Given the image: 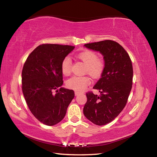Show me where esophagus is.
Listing matches in <instances>:
<instances>
[{
    "mask_svg": "<svg viewBox=\"0 0 157 157\" xmlns=\"http://www.w3.org/2000/svg\"><path fill=\"white\" fill-rule=\"evenodd\" d=\"M81 93H80L79 91H75V95L77 96V95H78L79 94H80Z\"/></svg>",
    "mask_w": 157,
    "mask_h": 157,
    "instance_id": "34e87169",
    "label": "esophagus"
}]
</instances>
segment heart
Here are the masks:
<instances>
[{
  "label": "heart",
  "mask_w": 157,
  "mask_h": 157,
  "mask_svg": "<svg viewBox=\"0 0 157 157\" xmlns=\"http://www.w3.org/2000/svg\"><path fill=\"white\" fill-rule=\"evenodd\" d=\"M78 58L86 65L85 72L92 78H97L101 76L104 69V63L98 58V56L91 50H85L78 54ZM71 62L69 57L64 58L61 63L63 75H69L71 73ZM91 83V79L87 76H73L68 79L66 86L70 89L82 91Z\"/></svg>",
  "instance_id": "obj_1"
}]
</instances>
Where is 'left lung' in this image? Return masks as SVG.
<instances>
[{
	"label": "left lung",
	"instance_id": "1",
	"mask_svg": "<svg viewBox=\"0 0 157 157\" xmlns=\"http://www.w3.org/2000/svg\"><path fill=\"white\" fill-rule=\"evenodd\" d=\"M84 46L103 56L104 69L93 87L100 95L92 92L86 94L83 114L95 124L104 125L117 117L126 105L132 88V62L127 52L115 41L104 40Z\"/></svg>",
	"mask_w": 157,
	"mask_h": 157
}]
</instances>
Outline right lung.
Masks as SVG:
<instances>
[{
    "label": "right lung",
    "mask_w": 157,
    "mask_h": 157,
    "mask_svg": "<svg viewBox=\"0 0 157 157\" xmlns=\"http://www.w3.org/2000/svg\"><path fill=\"white\" fill-rule=\"evenodd\" d=\"M74 48L42 44L32 52L23 66L22 92L26 102L34 117L46 125L61 121L75 96L74 90L62 87L61 70L62 60ZM54 90L57 92L56 94L52 93Z\"/></svg>",
    "instance_id": "add662e5"
}]
</instances>
